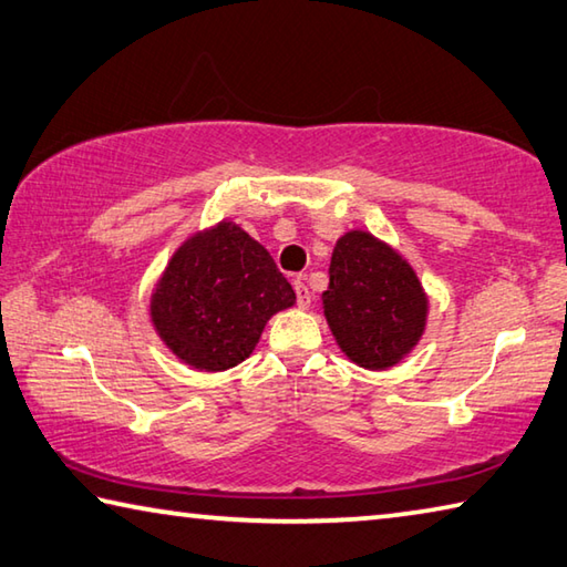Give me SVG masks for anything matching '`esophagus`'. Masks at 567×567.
<instances>
[{
  "instance_id": "34e87169",
  "label": "esophagus",
  "mask_w": 567,
  "mask_h": 567,
  "mask_svg": "<svg viewBox=\"0 0 567 567\" xmlns=\"http://www.w3.org/2000/svg\"><path fill=\"white\" fill-rule=\"evenodd\" d=\"M295 295H297V305H300V310H307L312 302V295H310V287H307L302 280H295Z\"/></svg>"
}]
</instances>
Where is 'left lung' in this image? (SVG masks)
<instances>
[{"mask_svg":"<svg viewBox=\"0 0 567 567\" xmlns=\"http://www.w3.org/2000/svg\"><path fill=\"white\" fill-rule=\"evenodd\" d=\"M322 310L349 362L384 372L424 337L429 295L396 248L369 230H347L332 250Z\"/></svg>","mask_w":567,"mask_h":567,"instance_id":"obj_1","label":"left lung"}]
</instances>
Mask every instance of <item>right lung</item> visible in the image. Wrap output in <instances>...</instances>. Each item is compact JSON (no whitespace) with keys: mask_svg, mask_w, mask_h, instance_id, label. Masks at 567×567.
Segmentation results:
<instances>
[{"mask_svg":"<svg viewBox=\"0 0 567 567\" xmlns=\"http://www.w3.org/2000/svg\"><path fill=\"white\" fill-rule=\"evenodd\" d=\"M295 305L260 243L220 220L185 238L151 292V324L183 364L225 372L252 354L270 317Z\"/></svg>","mask_w":567,"mask_h":567,"instance_id":"right-lung-1","label":"right lung"}]
</instances>
